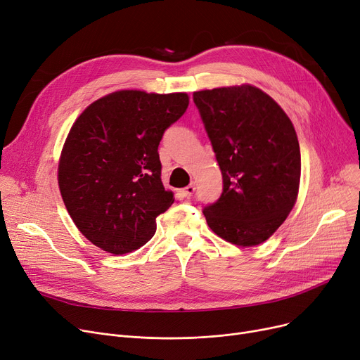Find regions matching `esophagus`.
Masks as SVG:
<instances>
[{
    "label": "esophagus",
    "mask_w": 360,
    "mask_h": 360,
    "mask_svg": "<svg viewBox=\"0 0 360 360\" xmlns=\"http://www.w3.org/2000/svg\"><path fill=\"white\" fill-rule=\"evenodd\" d=\"M194 193H195V185L194 184H190L186 188H184V190H181V195L185 197V198L193 197Z\"/></svg>",
    "instance_id": "obj_1"
}]
</instances>
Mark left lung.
<instances>
[{"instance_id": "8db88e82", "label": "left lung", "mask_w": 360, "mask_h": 360, "mask_svg": "<svg viewBox=\"0 0 360 360\" xmlns=\"http://www.w3.org/2000/svg\"><path fill=\"white\" fill-rule=\"evenodd\" d=\"M223 176L220 198L204 207L210 229L238 247L267 240L297 198L300 150L292 121L251 84L194 91Z\"/></svg>"}]
</instances>
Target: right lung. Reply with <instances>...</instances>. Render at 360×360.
<instances>
[{
    "label": "right lung",
    "mask_w": 360,
    "mask_h": 360,
    "mask_svg": "<svg viewBox=\"0 0 360 360\" xmlns=\"http://www.w3.org/2000/svg\"><path fill=\"white\" fill-rule=\"evenodd\" d=\"M186 93L113 91L89 105L64 143L58 185L79 231L101 250L136 251L174 204L160 179L159 143L188 108Z\"/></svg>",
    "instance_id": "1"
}]
</instances>
